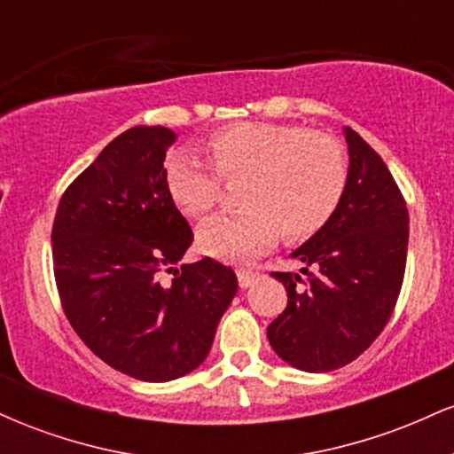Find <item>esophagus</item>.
I'll return each instance as SVG.
<instances>
[{
  "instance_id": "1",
  "label": "esophagus",
  "mask_w": 454,
  "mask_h": 454,
  "mask_svg": "<svg viewBox=\"0 0 454 454\" xmlns=\"http://www.w3.org/2000/svg\"><path fill=\"white\" fill-rule=\"evenodd\" d=\"M237 278H239V286H241V288H249V286L258 279V273L256 270H249V269H239Z\"/></svg>"
}]
</instances>
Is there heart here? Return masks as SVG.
Here are the masks:
<instances>
[{
	"label": "heart",
	"mask_w": 454,
	"mask_h": 454,
	"mask_svg": "<svg viewBox=\"0 0 454 454\" xmlns=\"http://www.w3.org/2000/svg\"><path fill=\"white\" fill-rule=\"evenodd\" d=\"M214 168L194 155L175 151L166 158L164 184L170 200L187 217H202L220 198V181L237 184L241 211L217 215L196 232L207 256L239 262L270 247L278 232L303 241L326 226L341 205L348 161L337 140L303 128L237 123L202 143Z\"/></svg>",
	"instance_id": "obj_1"
}]
</instances>
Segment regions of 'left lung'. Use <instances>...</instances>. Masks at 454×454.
<instances>
[{"label":"left lung","instance_id":"1","mask_svg":"<svg viewBox=\"0 0 454 454\" xmlns=\"http://www.w3.org/2000/svg\"><path fill=\"white\" fill-rule=\"evenodd\" d=\"M343 137L350 164L341 205L290 254L307 281L273 273L288 305L267 328L270 348L309 373L340 369L372 346L397 303L408 256V207L393 175L354 129Z\"/></svg>","mask_w":454,"mask_h":454}]
</instances>
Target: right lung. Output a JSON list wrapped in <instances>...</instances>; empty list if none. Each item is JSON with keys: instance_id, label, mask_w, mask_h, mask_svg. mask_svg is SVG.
Masks as SVG:
<instances>
[{"instance_id": "right-lung-1", "label": "right lung", "mask_w": 454, "mask_h": 454, "mask_svg": "<svg viewBox=\"0 0 454 454\" xmlns=\"http://www.w3.org/2000/svg\"><path fill=\"white\" fill-rule=\"evenodd\" d=\"M175 140L161 126L119 134L61 196L51 234L72 328L104 363L143 382L194 372L239 288L234 270L213 258L175 267L194 239L164 184ZM164 270L170 285L159 281Z\"/></svg>"}]
</instances>
